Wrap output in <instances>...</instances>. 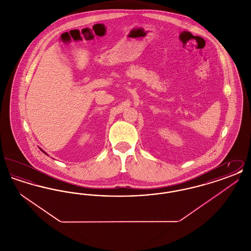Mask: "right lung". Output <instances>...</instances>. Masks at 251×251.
<instances>
[{
    "label": "right lung",
    "mask_w": 251,
    "mask_h": 251,
    "mask_svg": "<svg viewBox=\"0 0 251 251\" xmlns=\"http://www.w3.org/2000/svg\"><path fill=\"white\" fill-rule=\"evenodd\" d=\"M43 152H44V151H43Z\"/></svg>",
    "instance_id": "right-lung-1"
}]
</instances>
